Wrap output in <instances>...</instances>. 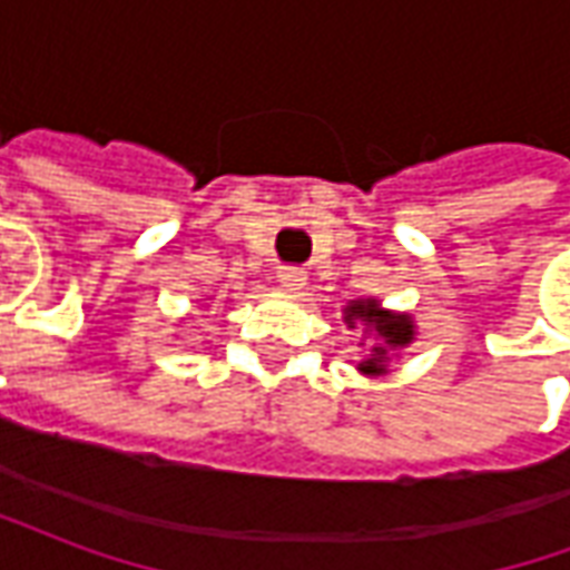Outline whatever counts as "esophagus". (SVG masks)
<instances>
[{"label": "esophagus", "mask_w": 570, "mask_h": 570, "mask_svg": "<svg viewBox=\"0 0 570 570\" xmlns=\"http://www.w3.org/2000/svg\"><path fill=\"white\" fill-rule=\"evenodd\" d=\"M277 281H281V286H284V289H289V293H298V289H305V284H308V274L302 272V268L286 265V268H281V272H277Z\"/></svg>", "instance_id": "esophagus-1"}]
</instances>
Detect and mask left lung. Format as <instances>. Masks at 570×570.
<instances>
[{
  "instance_id": "left-lung-1",
  "label": "left lung",
  "mask_w": 570,
  "mask_h": 570,
  "mask_svg": "<svg viewBox=\"0 0 570 570\" xmlns=\"http://www.w3.org/2000/svg\"><path fill=\"white\" fill-rule=\"evenodd\" d=\"M345 323L354 330V323H366V330L375 333L379 345L372 347V354L357 370L363 375H382L387 372V360H391V351H400V347L412 345L415 338V323L409 314H394V311H384L375 298H357L345 308Z\"/></svg>"
}]
</instances>
